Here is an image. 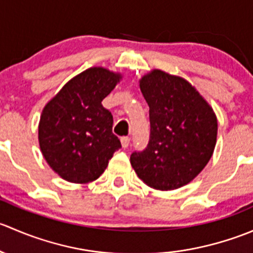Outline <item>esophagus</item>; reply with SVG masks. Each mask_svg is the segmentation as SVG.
Here are the masks:
<instances>
[{
    "label": "esophagus",
    "mask_w": 253,
    "mask_h": 253,
    "mask_svg": "<svg viewBox=\"0 0 253 253\" xmlns=\"http://www.w3.org/2000/svg\"><path fill=\"white\" fill-rule=\"evenodd\" d=\"M129 144V138L128 137H122L121 138V145L122 148H127Z\"/></svg>",
    "instance_id": "1"
}]
</instances>
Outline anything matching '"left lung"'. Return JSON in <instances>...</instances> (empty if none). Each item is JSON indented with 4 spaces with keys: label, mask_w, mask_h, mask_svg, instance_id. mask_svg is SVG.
<instances>
[{
    "label": "left lung",
    "mask_w": 253,
    "mask_h": 253,
    "mask_svg": "<svg viewBox=\"0 0 253 253\" xmlns=\"http://www.w3.org/2000/svg\"><path fill=\"white\" fill-rule=\"evenodd\" d=\"M149 106L150 137L131 155L137 176L149 187L170 191L187 185L213 155L218 120L197 89L178 76L153 70L139 79Z\"/></svg>",
    "instance_id": "8db88e82"
}]
</instances>
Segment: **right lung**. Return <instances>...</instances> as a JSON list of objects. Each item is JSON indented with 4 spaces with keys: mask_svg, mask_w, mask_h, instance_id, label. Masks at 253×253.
<instances>
[{
    "mask_svg": "<svg viewBox=\"0 0 253 253\" xmlns=\"http://www.w3.org/2000/svg\"><path fill=\"white\" fill-rule=\"evenodd\" d=\"M122 79L121 73L91 67L73 77L42 109L39 145L51 169L63 180H96L121 148L112 133L111 112L101 101Z\"/></svg>",
    "mask_w": 253,
    "mask_h": 253,
    "instance_id": "right-lung-1",
    "label": "right lung"
}]
</instances>
